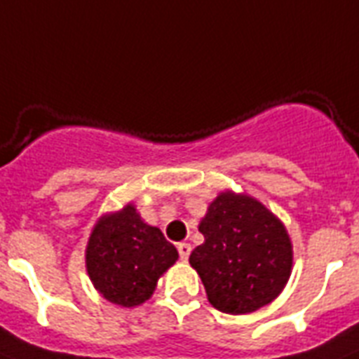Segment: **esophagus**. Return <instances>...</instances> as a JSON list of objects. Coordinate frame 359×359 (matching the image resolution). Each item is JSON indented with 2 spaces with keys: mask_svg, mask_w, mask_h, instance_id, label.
Listing matches in <instances>:
<instances>
[{
  "mask_svg": "<svg viewBox=\"0 0 359 359\" xmlns=\"http://www.w3.org/2000/svg\"><path fill=\"white\" fill-rule=\"evenodd\" d=\"M177 248H179L180 259H182V261H188V257H190V253H191V245L188 244V242H180Z\"/></svg>",
  "mask_w": 359,
  "mask_h": 359,
  "instance_id": "obj_1",
  "label": "esophagus"
}]
</instances>
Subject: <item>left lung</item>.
<instances>
[{"label": "left lung", "instance_id": "1", "mask_svg": "<svg viewBox=\"0 0 359 359\" xmlns=\"http://www.w3.org/2000/svg\"><path fill=\"white\" fill-rule=\"evenodd\" d=\"M205 242L191 251L208 302L218 311L248 315L272 304L292 272L287 227L250 194L219 191L199 222Z\"/></svg>", "mask_w": 359, "mask_h": 359}]
</instances>
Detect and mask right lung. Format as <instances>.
Segmentation results:
<instances>
[{"mask_svg": "<svg viewBox=\"0 0 359 359\" xmlns=\"http://www.w3.org/2000/svg\"><path fill=\"white\" fill-rule=\"evenodd\" d=\"M179 251L154 225L141 219L134 203L106 212L93 225L86 268L104 300L121 307L145 304Z\"/></svg>", "mask_w": 359, "mask_h": 359, "instance_id": "add662e5", "label": "right lung"}]
</instances>
